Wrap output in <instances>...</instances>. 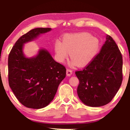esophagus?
Wrapping results in <instances>:
<instances>
[{
    "instance_id": "1",
    "label": "esophagus",
    "mask_w": 130,
    "mask_h": 130,
    "mask_svg": "<svg viewBox=\"0 0 130 130\" xmlns=\"http://www.w3.org/2000/svg\"><path fill=\"white\" fill-rule=\"evenodd\" d=\"M72 72H73V71H72V70H71V69H67L66 74L68 76H70L72 75Z\"/></svg>"
}]
</instances>
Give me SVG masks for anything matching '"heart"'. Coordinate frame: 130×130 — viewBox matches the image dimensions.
<instances>
[{"instance_id":"heart-1","label":"heart","mask_w":130,"mask_h":130,"mask_svg":"<svg viewBox=\"0 0 130 130\" xmlns=\"http://www.w3.org/2000/svg\"><path fill=\"white\" fill-rule=\"evenodd\" d=\"M99 41L90 34L81 32L67 34L63 38V43L57 40L54 50L58 61L63 62L70 53L72 64L84 66L89 63L98 52Z\"/></svg>"}]
</instances>
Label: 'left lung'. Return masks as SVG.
Listing matches in <instances>:
<instances>
[{
  "label": "left lung",
  "instance_id": "obj_1",
  "mask_svg": "<svg viewBox=\"0 0 130 130\" xmlns=\"http://www.w3.org/2000/svg\"><path fill=\"white\" fill-rule=\"evenodd\" d=\"M75 74L79 80L77 94L83 103L98 107L111 102L123 79L121 53L111 36H106L100 52L93 59Z\"/></svg>",
  "mask_w": 130,
  "mask_h": 130
}]
</instances>
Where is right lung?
<instances>
[{
	"label": "right lung",
	"instance_id": "add662e5",
	"mask_svg": "<svg viewBox=\"0 0 130 130\" xmlns=\"http://www.w3.org/2000/svg\"><path fill=\"white\" fill-rule=\"evenodd\" d=\"M51 29L37 28L28 32L17 40L9 54V85L18 100L27 108L40 109L47 106L66 77V67L55 61L45 50H41L31 58L23 54L24 43Z\"/></svg>",
	"mask_w": 130,
	"mask_h": 130
}]
</instances>
